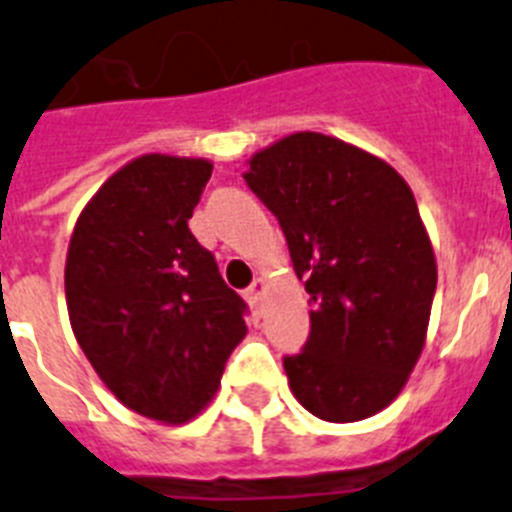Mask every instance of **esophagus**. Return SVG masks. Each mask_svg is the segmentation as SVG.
<instances>
[{
  "label": "esophagus",
  "mask_w": 512,
  "mask_h": 512,
  "mask_svg": "<svg viewBox=\"0 0 512 512\" xmlns=\"http://www.w3.org/2000/svg\"><path fill=\"white\" fill-rule=\"evenodd\" d=\"M264 292H266V282H264V279H261V277H259V279H253V285L246 290L248 303H251V305L259 303L261 295H264Z\"/></svg>",
  "instance_id": "esophagus-1"
}]
</instances>
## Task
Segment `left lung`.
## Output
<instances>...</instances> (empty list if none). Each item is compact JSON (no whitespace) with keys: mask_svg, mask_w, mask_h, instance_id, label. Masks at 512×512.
<instances>
[{"mask_svg":"<svg viewBox=\"0 0 512 512\" xmlns=\"http://www.w3.org/2000/svg\"><path fill=\"white\" fill-rule=\"evenodd\" d=\"M305 279L310 334L285 357L295 399L326 422L386 409L425 347L438 266L412 189L381 157L298 131L248 160Z\"/></svg>","mask_w":512,"mask_h":512,"instance_id":"left-lung-1","label":"left lung"}]
</instances>
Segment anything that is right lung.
Returning a JSON list of instances; mask_svg holds the SVG:
<instances>
[{"instance_id":"obj_1","label":"right lung","mask_w":512,"mask_h":512,"mask_svg":"<svg viewBox=\"0 0 512 512\" xmlns=\"http://www.w3.org/2000/svg\"><path fill=\"white\" fill-rule=\"evenodd\" d=\"M209 176L194 157L131 160L82 209L64 269L72 331L100 381L168 425L202 412L246 336L248 305L189 230Z\"/></svg>"}]
</instances>
